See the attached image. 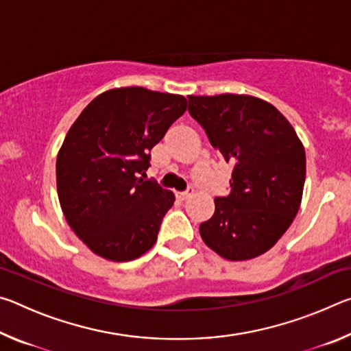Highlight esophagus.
<instances>
[{"instance_id": "1", "label": "esophagus", "mask_w": 351, "mask_h": 351, "mask_svg": "<svg viewBox=\"0 0 351 351\" xmlns=\"http://www.w3.org/2000/svg\"><path fill=\"white\" fill-rule=\"evenodd\" d=\"M193 195V190L192 189H189L187 192H181V193H176V198H180L181 201H186V199H189L190 197H192Z\"/></svg>"}]
</instances>
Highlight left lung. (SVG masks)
Here are the masks:
<instances>
[{
    "instance_id": "1",
    "label": "left lung",
    "mask_w": 351,
    "mask_h": 351,
    "mask_svg": "<svg viewBox=\"0 0 351 351\" xmlns=\"http://www.w3.org/2000/svg\"><path fill=\"white\" fill-rule=\"evenodd\" d=\"M189 112L234 165L230 195L199 224L201 239L223 258L251 260L280 240L299 212L305 148L274 105L247 94L187 96Z\"/></svg>"
}]
</instances>
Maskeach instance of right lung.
Returning a JSON list of instances; mask_svg holds the SVG:
<instances>
[{
    "instance_id": "add662e5",
    "label": "right lung",
    "mask_w": 351,
    "mask_h": 351,
    "mask_svg": "<svg viewBox=\"0 0 351 351\" xmlns=\"http://www.w3.org/2000/svg\"><path fill=\"white\" fill-rule=\"evenodd\" d=\"M187 110L180 94L112 88L71 125L57 154V193L74 234L111 261L150 251L175 195L144 181L150 150Z\"/></svg>"
}]
</instances>
